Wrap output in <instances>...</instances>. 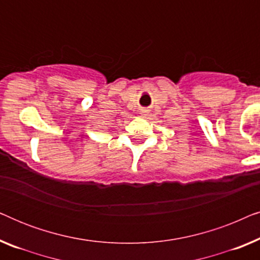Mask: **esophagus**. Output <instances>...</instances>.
I'll list each match as a JSON object with an SVG mask.
<instances>
[{"instance_id": "esophagus-1", "label": "esophagus", "mask_w": 260, "mask_h": 260, "mask_svg": "<svg viewBox=\"0 0 260 260\" xmlns=\"http://www.w3.org/2000/svg\"><path fill=\"white\" fill-rule=\"evenodd\" d=\"M140 113H141V115H142V116H147V115H148V113H149V111H148V110H147V109H141V111H140Z\"/></svg>"}]
</instances>
